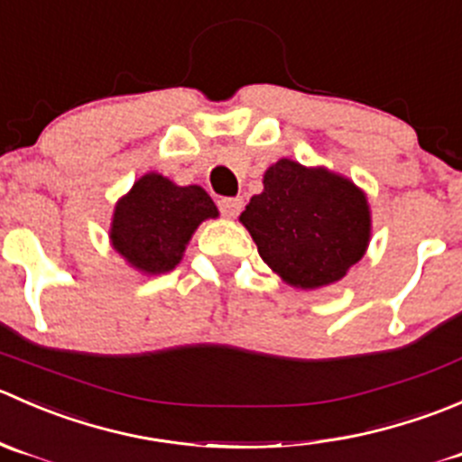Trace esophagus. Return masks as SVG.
Listing matches in <instances>:
<instances>
[{"label": "esophagus", "instance_id": "34e87169", "mask_svg": "<svg viewBox=\"0 0 462 462\" xmlns=\"http://www.w3.org/2000/svg\"><path fill=\"white\" fill-rule=\"evenodd\" d=\"M217 207H220L222 216L225 217H236L242 208V199L240 198H222L220 202H217Z\"/></svg>", "mask_w": 462, "mask_h": 462}]
</instances>
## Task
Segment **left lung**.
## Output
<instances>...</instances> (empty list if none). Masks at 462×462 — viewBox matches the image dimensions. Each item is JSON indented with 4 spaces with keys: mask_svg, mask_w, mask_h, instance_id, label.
Listing matches in <instances>:
<instances>
[{
    "mask_svg": "<svg viewBox=\"0 0 462 462\" xmlns=\"http://www.w3.org/2000/svg\"><path fill=\"white\" fill-rule=\"evenodd\" d=\"M240 216L260 258L290 285L314 290L346 276L364 255L371 216L362 190L323 168L281 159Z\"/></svg>",
    "mask_w": 462,
    "mask_h": 462,
    "instance_id": "1",
    "label": "left lung"
}]
</instances>
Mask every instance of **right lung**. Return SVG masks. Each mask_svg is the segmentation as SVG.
<instances>
[{"label": "right lung", "mask_w": 462, "mask_h": 462, "mask_svg": "<svg viewBox=\"0 0 462 462\" xmlns=\"http://www.w3.org/2000/svg\"><path fill=\"white\" fill-rule=\"evenodd\" d=\"M207 217H217L207 190L175 186L166 177L150 172L118 202L112 222L114 249L141 272H171L193 231Z\"/></svg>", "instance_id": "1"}]
</instances>
